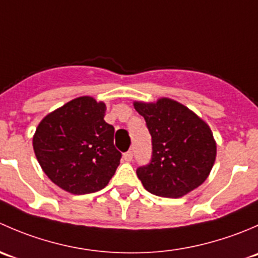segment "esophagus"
Instances as JSON below:
<instances>
[{"label":"esophagus","mask_w":258,"mask_h":258,"mask_svg":"<svg viewBox=\"0 0 258 258\" xmlns=\"http://www.w3.org/2000/svg\"><path fill=\"white\" fill-rule=\"evenodd\" d=\"M132 158H134V152L132 151H127L126 153H123V160L127 161V162L132 161Z\"/></svg>","instance_id":"1"}]
</instances>
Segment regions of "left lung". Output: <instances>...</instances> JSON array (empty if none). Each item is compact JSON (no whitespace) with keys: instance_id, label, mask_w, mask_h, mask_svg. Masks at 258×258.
Returning <instances> with one entry per match:
<instances>
[{"instance_id":"1","label":"left lung","mask_w":258,"mask_h":258,"mask_svg":"<svg viewBox=\"0 0 258 258\" xmlns=\"http://www.w3.org/2000/svg\"><path fill=\"white\" fill-rule=\"evenodd\" d=\"M152 137V158L137 168V177L152 195L178 199L201 186L216 160V141L209 124L171 98L134 102Z\"/></svg>"}]
</instances>
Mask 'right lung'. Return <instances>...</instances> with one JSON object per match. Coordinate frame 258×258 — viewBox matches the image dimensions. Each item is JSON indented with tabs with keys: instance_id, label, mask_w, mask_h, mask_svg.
I'll use <instances>...</instances> for the list:
<instances>
[{
	"instance_id": "right-lung-1",
	"label": "right lung",
	"mask_w": 258,
	"mask_h": 258,
	"mask_svg": "<svg viewBox=\"0 0 258 258\" xmlns=\"http://www.w3.org/2000/svg\"><path fill=\"white\" fill-rule=\"evenodd\" d=\"M106 105L82 96L48 113L33 135V151L47 177L74 195L97 192L116 172L121 152Z\"/></svg>"
}]
</instances>
